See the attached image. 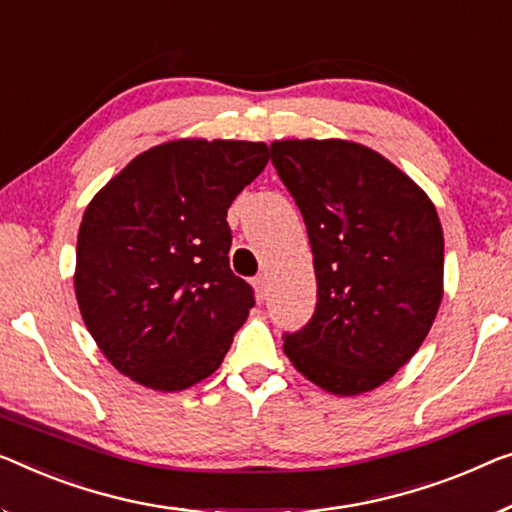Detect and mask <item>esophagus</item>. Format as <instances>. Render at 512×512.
<instances>
[{
    "label": "esophagus",
    "mask_w": 512,
    "mask_h": 512,
    "mask_svg": "<svg viewBox=\"0 0 512 512\" xmlns=\"http://www.w3.org/2000/svg\"><path fill=\"white\" fill-rule=\"evenodd\" d=\"M253 285H255V292H257L259 299H266V296H269V278L257 276L253 280Z\"/></svg>",
    "instance_id": "34e87169"
}]
</instances>
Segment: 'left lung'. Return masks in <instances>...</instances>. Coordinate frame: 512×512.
Listing matches in <instances>:
<instances>
[{
	"mask_svg": "<svg viewBox=\"0 0 512 512\" xmlns=\"http://www.w3.org/2000/svg\"><path fill=\"white\" fill-rule=\"evenodd\" d=\"M271 163L299 207L317 276L308 324L285 354L312 384L358 395L423 345L444 285V232L421 188L345 140H282Z\"/></svg>",
	"mask_w": 512,
	"mask_h": 512,
	"instance_id": "obj_1",
	"label": "left lung"
}]
</instances>
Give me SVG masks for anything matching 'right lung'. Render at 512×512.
I'll list each match as a JSON object with an SVG mask.
<instances>
[{"mask_svg":"<svg viewBox=\"0 0 512 512\" xmlns=\"http://www.w3.org/2000/svg\"><path fill=\"white\" fill-rule=\"evenodd\" d=\"M262 142L177 140L133 158L82 216L75 296L121 375L183 391L223 363L255 292L230 269L227 209Z\"/></svg>","mask_w":512,"mask_h":512,"instance_id":"obj_1","label":"right lung"}]
</instances>
